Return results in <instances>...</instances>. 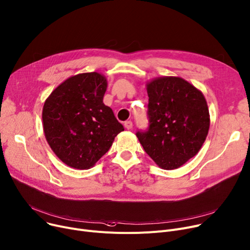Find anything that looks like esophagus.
<instances>
[{
  "label": "esophagus",
  "instance_id": "obj_1",
  "mask_svg": "<svg viewBox=\"0 0 250 250\" xmlns=\"http://www.w3.org/2000/svg\"><path fill=\"white\" fill-rule=\"evenodd\" d=\"M125 127L126 128V129H130V128H132V122L131 121H126V122H125Z\"/></svg>",
  "mask_w": 250,
  "mask_h": 250
}]
</instances>
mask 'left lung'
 <instances>
[{
  "mask_svg": "<svg viewBox=\"0 0 250 250\" xmlns=\"http://www.w3.org/2000/svg\"><path fill=\"white\" fill-rule=\"evenodd\" d=\"M146 130L137 137L145 152L162 169L181 167L201 148L210 119L202 92L181 77H160L146 84Z\"/></svg>",
  "mask_w": 250,
  "mask_h": 250,
  "instance_id": "8db88e82",
  "label": "left lung"
}]
</instances>
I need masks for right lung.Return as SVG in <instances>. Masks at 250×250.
Here are the masks:
<instances>
[{"mask_svg": "<svg viewBox=\"0 0 250 250\" xmlns=\"http://www.w3.org/2000/svg\"><path fill=\"white\" fill-rule=\"evenodd\" d=\"M106 79L97 72L69 77L52 91L43 106L46 140L55 155L75 169H89L125 130L103 99Z\"/></svg>", "mask_w": 250, "mask_h": 250, "instance_id": "1", "label": "right lung"}]
</instances>
